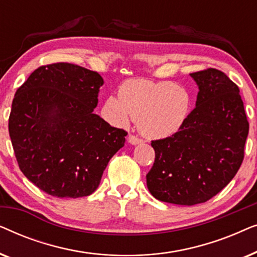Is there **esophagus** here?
Here are the masks:
<instances>
[{"label":"esophagus","instance_id":"esophagus-1","mask_svg":"<svg viewBox=\"0 0 257 257\" xmlns=\"http://www.w3.org/2000/svg\"><path fill=\"white\" fill-rule=\"evenodd\" d=\"M127 140H128V143L131 144V145H138V144H142L143 143L142 139L138 138V137L133 136V135H130L127 137Z\"/></svg>","mask_w":257,"mask_h":257}]
</instances>
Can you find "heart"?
Returning a JSON list of instances; mask_svg holds the SVG:
<instances>
[{
	"label": "heart",
	"instance_id": "1",
	"mask_svg": "<svg viewBox=\"0 0 257 257\" xmlns=\"http://www.w3.org/2000/svg\"><path fill=\"white\" fill-rule=\"evenodd\" d=\"M106 110L118 124L137 121L149 139H163L180 130L192 108V96L185 86L168 80L128 79L119 87V97L110 96Z\"/></svg>",
	"mask_w": 257,
	"mask_h": 257
}]
</instances>
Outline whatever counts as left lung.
<instances>
[{
  "label": "left lung",
  "instance_id": "obj_1",
  "mask_svg": "<svg viewBox=\"0 0 257 257\" xmlns=\"http://www.w3.org/2000/svg\"><path fill=\"white\" fill-rule=\"evenodd\" d=\"M191 77L199 87L195 108L179 132L151 143L156 159L146 175L154 198L182 206L206 202L229 184L249 132L236 84L216 69Z\"/></svg>",
  "mask_w": 257,
  "mask_h": 257
}]
</instances>
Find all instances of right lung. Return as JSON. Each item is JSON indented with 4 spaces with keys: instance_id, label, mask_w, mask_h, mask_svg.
I'll return each mask as SVG.
<instances>
[{
    "instance_id": "obj_1",
    "label": "right lung",
    "mask_w": 257,
    "mask_h": 257,
    "mask_svg": "<svg viewBox=\"0 0 257 257\" xmlns=\"http://www.w3.org/2000/svg\"><path fill=\"white\" fill-rule=\"evenodd\" d=\"M101 76L70 63L41 66L19 87L9 136L22 173L56 198L96 191L127 132L93 113Z\"/></svg>"
}]
</instances>
